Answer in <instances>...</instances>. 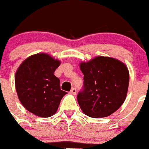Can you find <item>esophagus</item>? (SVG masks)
<instances>
[{"label": "esophagus", "mask_w": 149, "mask_h": 149, "mask_svg": "<svg viewBox=\"0 0 149 149\" xmlns=\"http://www.w3.org/2000/svg\"><path fill=\"white\" fill-rule=\"evenodd\" d=\"M70 93L71 94H73V95H76V88H72L71 90H70Z\"/></svg>", "instance_id": "34e87169"}]
</instances>
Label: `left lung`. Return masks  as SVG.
I'll return each mask as SVG.
<instances>
[{
    "label": "left lung",
    "mask_w": 149,
    "mask_h": 149,
    "mask_svg": "<svg viewBox=\"0 0 149 149\" xmlns=\"http://www.w3.org/2000/svg\"><path fill=\"white\" fill-rule=\"evenodd\" d=\"M84 88L78 103L87 116L101 118L118 110L126 99L129 85L127 66L119 60L98 56L80 63Z\"/></svg>",
    "instance_id": "left-lung-1"
}]
</instances>
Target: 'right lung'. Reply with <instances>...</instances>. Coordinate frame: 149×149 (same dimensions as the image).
Here are the masks:
<instances>
[{"label": "right lung", "instance_id": "add662e5", "mask_svg": "<svg viewBox=\"0 0 149 149\" xmlns=\"http://www.w3.org/2000/svg\"><path fill=\"white\" fill-rule=\"evenodd\" d=\"M61 61L46 53L29 56L18 68L15 86L21 103L29 112L42 118L55 115L67 92L61 89L54 75Z\"/></svg>", "mask_w": 149, "mask_h": 149}]
</instances>
